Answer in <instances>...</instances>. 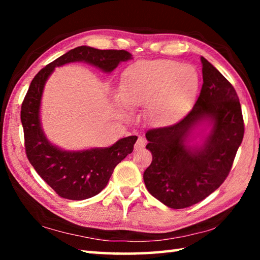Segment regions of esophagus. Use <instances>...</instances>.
Instances as JSON below:
<instances>
[{
    "instance_id": "obj_1",
    "label": "esophagus",
    "mask_w": 260,
    "mask_h": 260,
    "mask_svg": "<svg viewBox=\"0 0 260 260\" xmlns=\"http://www.w3.org/2000/svg\"><path fill=\"white\" fill-rule=\"evenodd\" d=\"M146 143H147V141L144 140L142 136H140L135 143V150H141V149H143L144 147H146Z\"/></svg>"
}]
</instances>
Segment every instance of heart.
<instances>
[{
	"label": "heart",
	"mask_w": 260,
	"mask_h": 260,
	"mask_svg": "<svg viewBox=\"0 0 260 260\" xmlns=\"http://www.w3.org/2000/svg\"><path fill=\"white\" fill-rule=\"evenodd\" d=\"M199 87V73L191 65L171 59L142 60L124 73L120 102L147 107V117L153 125L170 126L190 108Z\"/></svg>",
	"instance_id": "heart-1"
}]
</instances>
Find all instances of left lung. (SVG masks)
Returning a JSON list of instances; mask_svg holds the SVG:
<instances>
[{"instance_id": "obj_1", "label": "left lung", "mask_w": 260, "mask_h": 260, "mask_svg": "<svg viewBox=\"0 0 260 260\" xmlns=\"http://www.w3.org/2000/svg\"><path fill=\"white\" fill-rule=\"evenodd\" d=\"M203 86L193 108L177 124L147 132L152 153L143 180L148 191L171 209L199 203L220 187L232 169L244 134L241 104L234 87L204 57ZM205 124L201 146L188 144L192 131Z\"/></svg>"}]
</instances>
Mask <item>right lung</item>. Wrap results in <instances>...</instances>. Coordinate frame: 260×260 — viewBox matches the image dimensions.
<instances>
[{
    "label": "right lung",
    "instance_id": "obj_1",
    "mask_svg": "<svg viewBox=\"0 0 260 260\" xmlns=\"http://www.w3.org/2000/svg\"><path fill=\"white\" fill-rule=\"evenodd\" d=\"M129 59L132 55L126 50L77 47L48 64L30 82L20 111L26 155L38 174L63 199L81 201L102 191L114 167L133 151L138 136L120 139L108 148L79 151L63 150L54 146L45 135L40 119L41 99L48 78L55 68L74 61H85L110 73L121 61Z\"/></svg>",
    "mask_w": 260,
    "mask_h": 260
}]
</instances>
